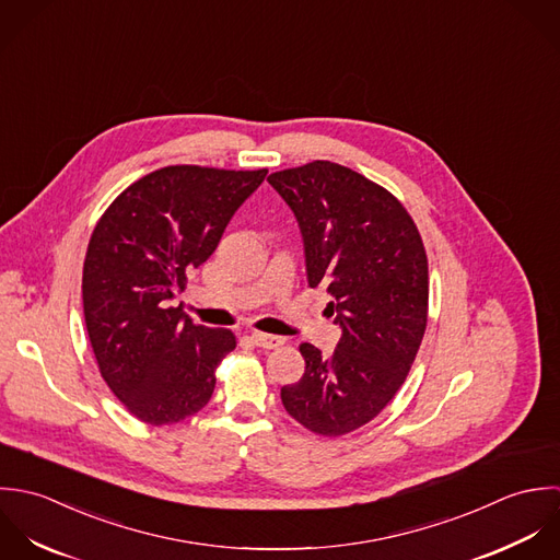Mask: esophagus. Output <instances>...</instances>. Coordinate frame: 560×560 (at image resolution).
I'll list each match as a JSON object with an SVG mask.
<instances>
[{
    "instance_id": "esophagus-1",
    "label": "esophagus",
    "mask_w": 560,
    "mask_h": 560,
    "mask_svg": "<svg viewBox=\"0 0 560 560\" xmlns=\"http://www.w3.org/2000/svg\"><path fill=\"white\" fill-rule=\"evenodd\" d=\"M250 339H253L255 346H259L264 350H272V348H279L283 343V337L268 336V334H259V331H255Z\"/></svg>"
}]
</instances>
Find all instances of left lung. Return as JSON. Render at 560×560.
I'll return each mask as SVG.
<instances>
[{
  "label": "left lung",
  "instance_id": "1",
  "mask_svg": "<svg viewBox=\"0 0 560 560\" xmlns=\"http://www.w3.org/2000/svg\"><path fill=\"white\" fill-rule=\"evenodd\" d=\"M268 184L301 224L312 288L325 285L341 327L334 354L299 346L305 374L281 387L307 431L341 438L374 420L402 387L429 320V259L405 206L329 160L277 171Z\"/></svg>",
  "mask_w": 560,
  "mask_h": 560
}]
</instances>
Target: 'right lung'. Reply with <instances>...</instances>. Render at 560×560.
Returning <instances> with one entry per match:
<instances>
[{"label":"right lung","mask_w":560,"mask_h":560,"mask_svg":"<svg viewBox=\"0 0 560 560\" xmlns=\"http://www.w3.org/2000/svg\"><path fill=\"white\" fill-rule=\"evenodd\" d=\"M266 173L164 166L127 186L95 224L82 275L86 331L104 381L144 424H177L214 394L235 336L192 325L171 299Z\"/></svg>","instance_id":"obj_1"}]
</instances>
